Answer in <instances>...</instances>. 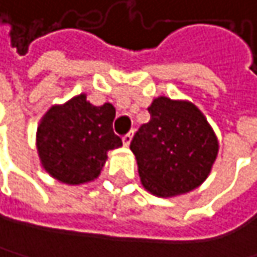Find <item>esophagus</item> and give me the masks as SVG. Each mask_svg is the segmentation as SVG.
Listing matches in <instances>:
<instances>
[{"instance_id":"1","label":"esophagus","mask_w":257,"mask_h":257,"mask_svg":"<svg viewBox=\"0 0 257 257\" xmlns=\"http://www.w3.org/2000/svg\"><path fill=\"white\" fill-rule=\"evenodd\" d=\"M133 137H134V133L126 134V136L121 139V142H123V146H130V145H131V142H133Z\"/></svg>"}]
</instances>
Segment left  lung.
Wrapping results in <instances>:
<instances>
[{"mask_svg": "<svg viewBox=\"0 0 257 257\" xmlns=\"http://www.w3.org/2000/svg\"><path fill=\"white\" fill-rule=\"evenodd\" d=\"M148 109L149 123L140 126L131 142L143 187L158 197L193 191L217 158L215 133L191 102L160 96Z\"/></svg>", "mask_w": 257, "mask_h": 257, "instance_id": "1", "label": "left lung"}]
</instances>
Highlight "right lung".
I'll return each mask as SVG.
<instances>
[{"mask_svg": "<svg viewBox=\"0 0 257 257\" xmlns=\"http://www.w3.org/2000/svg\"><path fill=\"white\" fill-rule=\"evenodd\" d=\"M115 108L94 106L78 94L51 106L37 126L36 146L42 167L67 185L90 182L100 175L106 152L121 146L112 131Z\"/></svg>", "mask_w": 257, "mask_h": 257, "instance_id": "right-lung-1", "label": "right lung"}]
</instances>
